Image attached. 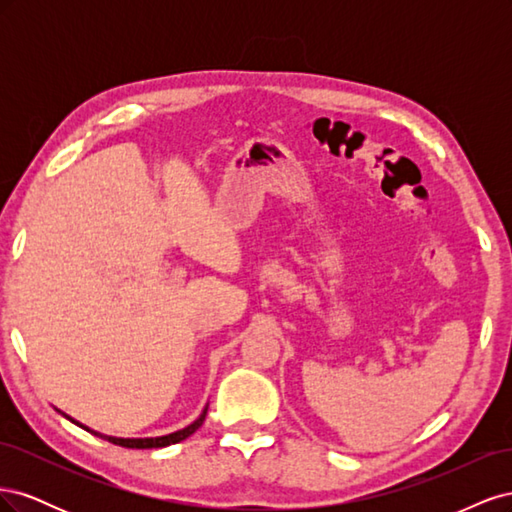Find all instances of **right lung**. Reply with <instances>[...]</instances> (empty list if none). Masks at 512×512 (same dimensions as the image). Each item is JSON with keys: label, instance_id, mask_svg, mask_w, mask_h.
<instances>
[{"label": "right lung", "instance_id": "add662e5", "mask_svg": "<svg viewBox=\"0 0 512 512\" xmlns=\"http://www.w3.org/2000/svg\"><path fill=\"white\" fill-rule=\"evenodd\" d=\"M205 416H207V408L203 410V414H200L192 425H188V427L181 429V431L168 433V436H162V438L128 440V438H111V436H102V433H96V431H91V433H96V436H100V438H104V440H108V442H113V444H117V446H123V448H162V446H170V444H177V442H181V440H185V438H190L192 433H194L200 425H203ZM68 418H70V416H68ZM70 421H72V418H70ZM72 423H76V421H72ZM76 425H79V423H76ZM81 427H83V425H81ZM83 429H87V427H83ZM87 431H89V429H87Z\"/></svg>", "mask_w": 512, "mask_h": 512}]
</instances>
